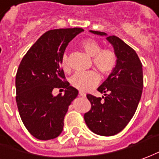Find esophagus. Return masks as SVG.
<instances>
[{"label": "esophagus", "instance_id": "1", "mask_svg": "<svg viewBox=\"0 0 159 159\" xmlns=\"http://www.w3.org/2000/svg\"><path fill=\"white\" fill-rule=\"evenodd\" d=\"M80 96L82 97H85V94L84 92H82V91H80Z\"/></svg>", "mask_w": 159, "mask_h": 159}]
</instances>
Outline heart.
I'll list each match as a JSON object with an SVG mask.
<instances>
[{
	"instance_id": "obj_1",
	"label": "heart",
	"mask_w": 159,
	"mask_h": 159,
	"mask_svg": "<svg viewBox=\"0 0 159 159\" xmlns=\"http://www.w3.org/2000/svg\"><path fill=\"white\" fill-rule=\"evenodd\" d=\"M81 47L88 55L93 57L94 65L104 75L113 71L117 64V57L112 50H102L101 46L95 40L86 39L81 42ZM61 66L64 71L69 70L68 57L63 54L61 59ZM100 81V76L96 71L77 72L71 79V84L81 91H87L97 86Z\"/></svg>"
}]
</instances>
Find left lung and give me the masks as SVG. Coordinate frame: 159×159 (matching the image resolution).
Segmentation results:
<instances>
[{
  "label": "left lung",
  "instance_id": "8db88e82",
  "mask_svg": "<svg viewBox=\"0 0 159 159\" xmlns=\"http://www.w3.org/2000/svg\"><path fill=\"white\" fill-rule=\"evenodd\" d=\"M94 34L106 36L117 57V64L97 91L104 97L88 94L91 108L84 113L86 125L95 134L111 136L125 128L134 116L143 89L142 64L138 56L129 46L115 35L90 30ZM104 98L103 100L101 99Z\"/></svg>",
  "mask_w": 159,
  "mask_h": 159
}]
</instances>
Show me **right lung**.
Masks as SVG:
<instances>
[{"label": "right lung", "mask_w": 159, "mask_h": 159, "mask_svg": "<svg viewBox=\"0 0 159 159\" xmlns=\"http://www.w3.org/2000/svg\"><path fill=\"white\" fill-rule=\"evenodd\" d=\"M81 28L59 29L42 34L25 54L16 75V102L21 119L35 138L47 141L62 131L68 107L78 96L77 89L65 81L61 59L66 47ZM55 88L65 95L53 96Z\"/></svg>", "instance_id": "add662e5"}]
</instances>
